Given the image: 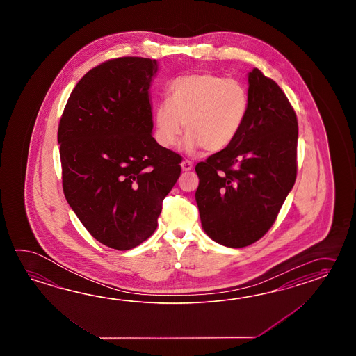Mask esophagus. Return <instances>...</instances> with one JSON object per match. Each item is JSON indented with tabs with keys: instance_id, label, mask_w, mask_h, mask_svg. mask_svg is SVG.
<instances>
[{
	"instance_id": "1",
	"label": "esophagus",
	"mask_w": 356,
	"mask_h": 356,
	"mask_svg": "<svg viewBox=\"0 0 356 356\" xmlns=\"http://www.w3.org/2000/svg\"><path fill=\"white\" fill-rule=\"evenodd\" d=\"M181 167L183 172H189V170H192L193 164H192L189 160H184V161H181Z\"/></svg>"
}]
</instances>
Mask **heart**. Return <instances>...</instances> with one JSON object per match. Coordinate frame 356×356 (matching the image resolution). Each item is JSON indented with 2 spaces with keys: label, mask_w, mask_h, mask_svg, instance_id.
<instances>
[{
  "label": "heart",
  "mask_w": 356,
  "mask_h": 356,
  "mask_svg": "<svg viewBox=\"0 0 356 356\" xmlns=\"http://www.w3.org/2000/svg\"><path fill=\"white\" fill-rule=\"evenodd\" d=\"M168 102L155 108L156 138L164 147L178 143L183 123L184 149L224 150L234 141L250 111V95L239 80L213 74H191L169 83Z\"/></svg>",
  "instance_id": "1"
}]
</instances>
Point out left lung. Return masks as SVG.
<instances>
[{"label": "left lung", "instance_id": "obj_1", "mask_svg": "<svg viewBox=\"0 0 356 356\" xmlns=\"http://www.w3.org/2000/svg\"><path fill=\"white\" fill-rule=\"evenodd\" d=\"M250 111L224 150L196 165V202L204 233L243 248L273 227L296 179L298 120L280 86L258 68L248 74Z\"/></svg>", "mask_w": 356, "mask_h": 356}]
</instances>
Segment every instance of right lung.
Instances as JSON below:
<instances>
[{"label": "right lung", "mask_w": 356, "mask_h": 356, "mask_svg": "<svg viewBox=\"0 0 356 356\" xmlns=\"http://www.w3.org/2000/svg\"><path fill=\"white\" fill-rule=\"evenodd\" d=\"M158 62L121 57L77 83L58 124L62 187L83 227L109 248L129 250L158 227L181 155L152 137L150 85Z\"/></svg>", "instance_id": "add662e5"}]
</instances>
